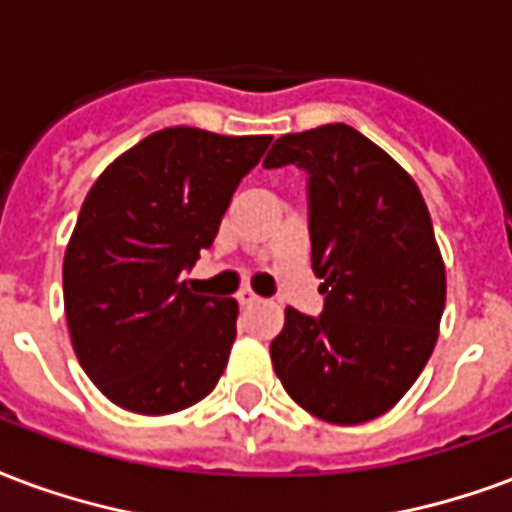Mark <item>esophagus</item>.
Wrapping results in <instances>:
<instances>
[{
	"label": "esophagus",
	"instance_id": "obj_1",
	"mask_svg": "<svg viewBox=\"0 0 512 512\" xmlns=\"http://www.w3.org/2000/svg\"><path fill=\"white\" fill-rule=\"evenodd\" d=\"M257 301H260V298H257L255 293H252V290H241V293H238V304L241 306H252V304H257Z\"/></svg>",
	"mask_w": 512,
	"mask_h": 512
}]
</instances>
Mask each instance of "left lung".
Listing matches in <instances>:
<instances>
[{"instance_id": "1", "label": "left lung", "mask_w": 512, "mask_h": 512, "mask_svg": "<svg viewBox=\"0 0 512 512\" xmlns=\"http://www.w3.org/2000/svg\"><path fill=\"white\" fill-rule=\"evenodd\" d=\"M309 176L312 271L323 314L287 309L271 342L276 377L295 404L352 426L410 391L437 344L445 266L429 208L399 162L347 124L276 140L263 168Z\"/></svg>"}]
</instances>
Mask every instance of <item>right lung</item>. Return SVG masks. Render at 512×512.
Instances as JSON below:
<instances>
[{"instance_id":"1","label":"right lung","mask_w":512,"mask_h":512,"mask_svg":"<svg viewBox=\"0 0 512 512\" xmlns=\"http://www.w3.org/2000/svg\"><path fill=\"white\" fill-rule=\"evenodd\" d=\"M268 143L271 135L168 127L89 189L64 252V314L83 372L113 404L168 415L214 391L238 304L192 293L181 274L214 244Z\"/></svg>"}]
</instances>
